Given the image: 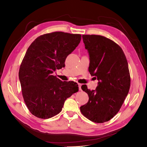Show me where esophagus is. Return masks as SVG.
Wrapping results in <instances>:
<instances>
[{"mask_svg": "<svg viewBox=\"0 0 147 147\" xmlns=\"http://www.w3.org/2000/svg\"><path fill=\"white\" fill-rule=\"evenodd\" d=\"M82 84L78 83V88H79V91H81L82 90Z\"/></svg>", "mask_w": 147, "mask_h": 147, "instance_id": "34e87169", "label": "esophagus"}]
</instances>
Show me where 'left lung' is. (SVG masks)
<instances>
[{"label":"left lung","mask_w":147,"mask_h":147,"mask_svg":"<svg viewBox=\"0 0 147 147\" xmlns=\"http://www.w3.org/2000/svg\"><path fill=\"white\" fill-rule=\"evenodd\" d=\"M90 56L89 72L99 81L95 90L82 86L89 97L80 111L90 121L102 123L109 121L119 112L127 96L131 78L125 55L112 40L97 35H83Z\"/></svg>","instance_id":"obj_1"}]
</instances>
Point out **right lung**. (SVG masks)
Returning <instances> with one entry per match:
<instances>
[{"label":"right lung","instance_id":"obj_1","mask_svg":"<svg viewBox=\"0 0 147 147\" xmlns=\"http://www.w3.org/2000/svg\"><path fill=\"white\" fill-rule=\"evenodd\" d=\"M80 34H45L30 44L22 61L19 79L25 104L37 118L48 119L61 112L65 100L78 91L77 83L53 75L65 66L67 56L80 42Z\"/></svg>","mask_w":147,"mask_h":147}]
</instances>
